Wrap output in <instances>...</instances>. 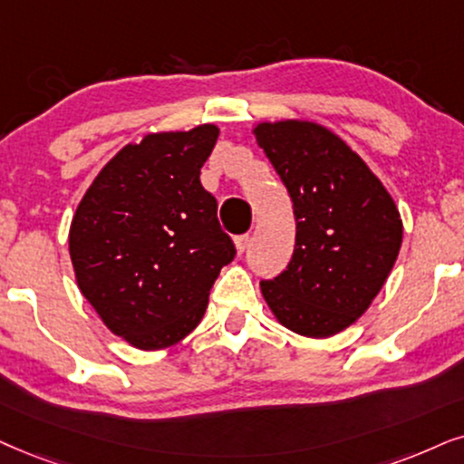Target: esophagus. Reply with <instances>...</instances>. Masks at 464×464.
Instances as JSON below:
<instances>
[{"label":"esophagus","instance_id":"obj_1","mask_svg":"<svg viewBox=\"0 0 464 464\" xmlns=\"http://www.w3.org/2000/svg\"><path fill=\"white\" fill-rule=\"evenodd\" d=\"M248 244H250V236L248 233H244V236H237L236 237V248H237V252L239 255H242V252L248 248Z\"/></svg>","mask_w":464,"mask_h":464}]
</instances>
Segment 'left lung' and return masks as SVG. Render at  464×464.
Here are the masks:
<instances>
[{
  "label": "left lung",
  "mask_w": 464,
  "mask_h": 464,
  "mask_svg": "<svg viewBox=\"0 0 464 464\" xmlns=\"http://www.w3.org/2000/svg\"><path fill=\"white\" fill-rule=\"evenodd\" d=\"M295 216L286 269L261 280L276 319L308 338L355 324L377 297L402 244V220L377 175L336 134L310 121L255 128Z\"/></svg>",
  "instance_id": "1"
}]
</instances>
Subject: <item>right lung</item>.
I'll use <instances>...</instances> for the list:
<instances>
[{
    "mask_svg": "<svg viewBox=\"0 0 464 464\" xmlns=\"http://www.w3.org/2000/svg\"><path fill=\"white\" fill-rule=\"evenodd\" d=\"M216 139L212 124L148 134L104 164L76 208L68 242L79 289L137 349L188 336L236 256L198 179Z\"/></svg>",
    "mask_w": 464,
    "mask_h": 464,
    "instance_id": "add662e5",
    "label": "right lung"
}]
</instances>
